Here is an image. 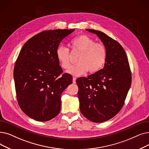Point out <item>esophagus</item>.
Returning <instances> with one entry per match:
<instances>
[{
  "instance_id": "obj_1",
  "label": "esophagus",
  "mask_w": 149,
  "mask_h": 149,
  "mask_svg": "<svg viewBox=\"0 0 149 149\" xmlns=\"http://www.w3.org/2000/svg\"><path fill=\"white\" fill-rule=\"evenodd\" d=\"M76 77H73V79H72V82H73V83H76Z\"/></svg>"
}]
</instances>
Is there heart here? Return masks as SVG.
Masks as SVG:
<instances>
[{"mask_svg": "<svg viewBox=\"0 0 149 149\" xmlns=\"http://www.w3.org/2000/svg\"><path fill=\"white\" fill-rule=\"evenodd\" d=\"M72 52H79L81 55L77 65L72 66L68 72L74 76H80L89 70L94 73L99 71L104 66L107 59V51L103 45L95 41L86 35H80L74 38L70 42ZM56 57L64 69L70 66V51L65 46H58Z\"/></svg>", "mask_w": 149, "mask_h": 149, "instance_id": "heart-1", "label": "heart"}]
</instances>
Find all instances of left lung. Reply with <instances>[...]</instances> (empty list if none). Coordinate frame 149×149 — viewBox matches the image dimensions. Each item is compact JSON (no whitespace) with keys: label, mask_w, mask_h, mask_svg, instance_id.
<instances>
[{"label":"left lung","mask_w":149,"mask_h":149,"mask_svg":"<svg viewBox=\"0 0 149 149\" xmlns=\"http://www.w3.org/2000/svg\"><path fill=\"white\" fill-rule=\"evenodd\" d=\"M86 30L100 38L107 59L102 69L77 79L80 109L90 121L100 123L113 118L124 105L132 84L131 71L127 54L118 42L100 31Z\"/></svg>","instance_id":"8db88e82"}]
</instances>
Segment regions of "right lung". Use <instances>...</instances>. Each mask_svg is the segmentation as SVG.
<instances>
[{
  "label": "right lung",
  "mask_w": 149,
  "mask_h": 149,
  "mask_svg": "<svg viewBox=\"0 0 149 149\" xmlns=\"http://www.w3.org/2000/svg\"><path fill=\"white\" fill-rule=\"evenodd\" d=\"M75 29L46 30L29 40L21 49L14 68L18 104L22 111L37 121H47L60 111L61 95L72 83L63 74L56 49Z\"/></svg>",
  "instance_id": "right-lung-1"
}]
</instances>
